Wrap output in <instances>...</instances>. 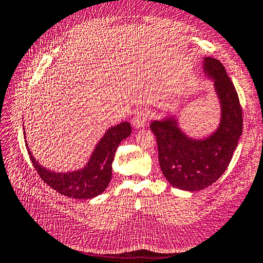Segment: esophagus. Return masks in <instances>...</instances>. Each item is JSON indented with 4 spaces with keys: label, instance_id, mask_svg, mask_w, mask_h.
I'll list each match as a JSON object with an SVG mask.
<instances>
[{
    "label": "esophagus",
    "instance_id": "esophagus-1",
    "mask_svg": "<svg viewBox=\"0 0 263 263\" xmlns=\"http://www.w3.org/2000/svg\"><path fill=\"white\" fill-rule=\"evenodd\" d=\"M147 121H148V113L144 109H139L137 110V113L133 116V120H132V124L135 127H143L144 125L147 124Z\"/></svg>",
    "mask_w": 263,
    "mask_h": 263
}]
</instances>
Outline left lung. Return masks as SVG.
Returning <instances> with one entry per match:
<instances>
[{"label": "left lung", "mask_w": 263, "mask_h": 263, "mask_svg": "<svg viewBox=\"0 0 263 263\" xmlns=\"http://www.w3.org/2000/svg\"><path fill=\"white\" fill-rule=\"evenodd\" d=\"M203 70L215 83L220 100L219 127L204 140L187 138L177 121H154L150 128L156 136L161 172L172 186L199 191L210 186L230 165L243 131L242 106L233 82L219 61L204 58Z\"/></svg>", "instance_id": "left-lung-1"}]
</instances>
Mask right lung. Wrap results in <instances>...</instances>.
I'll list each match as a JSON object with an SVG mask.
<instances>
[{
    "mask_svg": "<svg viewBox=\"0 0 263 263\" xmlns=\"http://www.w3.org/2000/svg\"><path fill=\"white\" fill-rule=\"evenodd\" d=\"M131 132L128 122H122L119 125L110 127L97 143L88 164L82 170L71 173H57L44 168L33 158L27 143L26 146L33 167L48 186L65 197L90 199L97 197L107 187L111 178V163L116 149Z\"/></svg>",
    "mask_w": 263,
    "mask_h": 263,
    "instance_id": "right-lung-1",
    "label": "right lung"
}]
</instances>
